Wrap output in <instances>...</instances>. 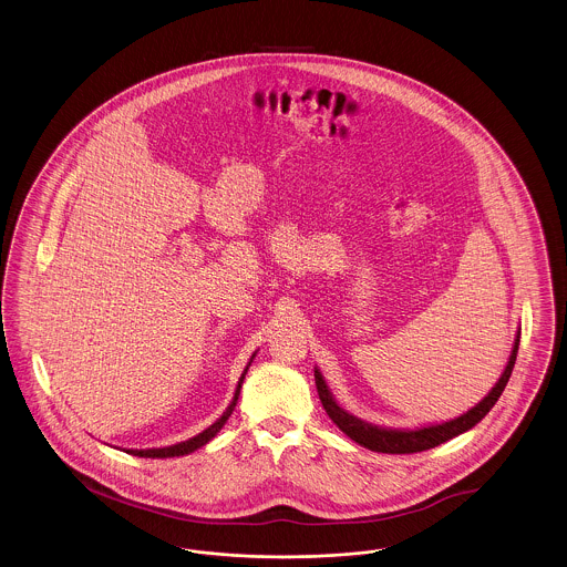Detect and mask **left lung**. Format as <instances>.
I'll list each match as a JSON object with an SVG mask.
<instances>
[{"mask_svg":"<svg viewBox=\"0 0 567 567\" xmlns=\"http://www.w3.org/2000/svg\"><path fill=\"white\" fill-rule=\"evenodd\" d=\"M519 333H517V340H515V348H513V354L508 359V364L502 373V378L498 380V384L492 388V392L476 405V408L466 411L464 415L450 420L445 424H436V426H429V429H417V431H385V429H378V426H371L367 422H361L359 417L346 413L343 409L333 401L329 388L324 384L320 371H315V380H317L318 396H320V403L324 411L329 413V417L340 426L341 432H346L352 441H357L359 445H363L367 450L378 453H417L426 452L432 450L445 441H450L453 436L462 434V432L471 431L475 424H478L487 413L489 409L494 408L498 403L499 394L502 390L508 384V378L513 373V367L517 361V350H519Z\"/></svg>","mask_w":567,"mask_h":567,"instance_id":"left-lung-1","label":"left lung"}]
</instances>
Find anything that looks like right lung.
Returning <instances> with one entry per match:
<instances>
[{
	"instance_id": "obj_1",
	"label": "right lung",
	"mask_w": 567,
	"mask_h": 567,
	"mask_svg": "<svg viewBox=\"0 0 567 567\" xmlns=\"http://www.w3.org/2000/svg\"><path fill=\"white\" fill-rule=\"evenodd\" d=\"M247 369H249V367H247ZM247 369H245V373H247ZM245 373H243V378H240V382H238V388H236V394H234L229 408L224 411V415H221L213 426H208L206 431L200 432L198 436H194V439H189V441H183V443H177V445H171V447H162V450H128V453H131V455H138V457H175V455H185V453L196 452L198 447L206 445L217 432L224 429L227 417L231 415V411L236 408L238 396H240V388H243V380H245Z\"/></svg>"
}]
</instances>
